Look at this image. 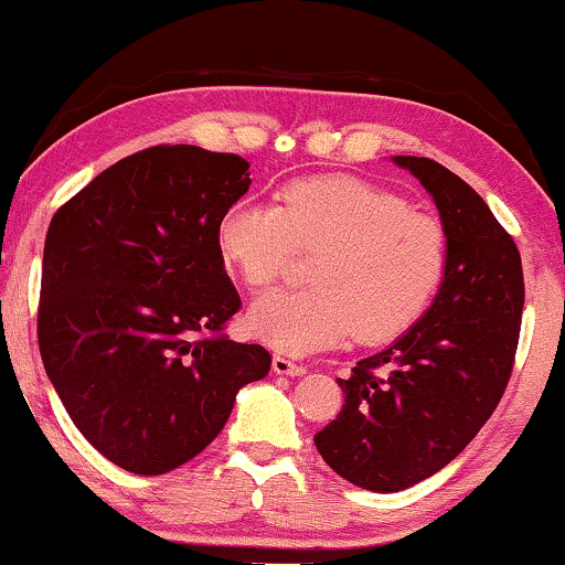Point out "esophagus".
Masks as SVG:
<instances>
[{
	"label": "esophagus",
	"mask_w": 565,
	"mask_h": 565,
	"mask_svg": "<svg viewBox=\"0 0 565 565\" xmlns=\"http://www.w3.org/2000/svg\"><path fill=\"white\" fill-rule=\"evenodd\" d=\"M273 370L277 375H306V367L300 365V362H296L292 358H288V354H275L273 358Z\"/></svg>",
	"instance_id": "obj_1"
}]
</instances>
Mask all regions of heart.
<instances>
[{"label": "heart", "instance_id": "heart-1", "mask_svg": "<svg viewBox=\"0 0 565 565\" xmlns=\"http://www.w3.org/2000/svg\"><path fill=\"white\" fill-rule=\"evenodd\" d=\"M218 257L249 288L282 275L292 246L319 249L313 285L257 298L246 327L280 352L391 342L414 327L443 282L447 238L427 213L358 177L285 184L277 203L236 200L215 226Z\"/></svg>", "mask_w": 565, "mask_h": 565}]
</instances>
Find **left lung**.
Here are the masks:
<instances>
[{"label": "left lung", "mask_w": 565, "mask_h": 565, "mask_svg": "<svg viewBox=\"0 0 565 565\" xmlns=\"http://www.w3.org/2000/svg\"><path fill=\"white\" fill-rule=\"evenodd\" d=\"M393 161L435 200L443 285L404 337L339 377L342 412L313 437L334 473L377 493L435 476L478 435L512 375L524 306L520 252L483 198L437 161Z\"/></svg>", "instance_id": "left-lung-1"}]
</instances>
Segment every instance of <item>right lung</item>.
Instances as JSON below:
<instances>
[{
	"label": "right lung",
	"mask_w": 565,
	"mask_h": 565,
	"mask_svg": "<svg viewBox=\"0 0 565 565\" xmlns=\"http://www.w3.org/2000/svg\"><path fill=\"white\" fill-rule=\"evenodd\" d=\"M249 161L153 146L97 174L53 215L38 344L76 429L138 476L180 468L218 437L262 344L221 334L242 308L215 246Z\"/></svg>",
	"instance_id": "add662e5"
}]
</instances>
